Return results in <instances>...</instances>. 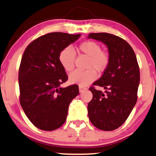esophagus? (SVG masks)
<instances>
[{
  "label": "esophagus",
  "mask_w": 156,
  "mask_h": 156,
  "mask_svg": "<svg viewBox=\"0 0 156 156\" xmlns=\"http://www.w3.org/2000/svg\"><path fill=\"white\" fill-rule=\"evenodd\" d=\"M86 90V88L85 87H82V86H79V90H80V92H82V91H84V90Z\"/></svg>",
  "instance_id": "1"
}]
</instances>
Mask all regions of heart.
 <instances>
[{
    "instance_id": "heart-1",
    "label": "heart",
    "mask_w": 156,
    "mask_h": 156,
    "mask_svg": "<svg viewBox=\"0 0 156 156\" xmlns=\"http://www.w3.org/2000/svg\"><path fill=\"white\" fill-rule=\"evenodd\" d=\"M78 51L88 57L85 71H75L69 75V82L71 84H77L86 86L95 81L96 72L103 73L109 66L110 55L109 52L102 50L98 42L87 40L79 44ZM75 54L70 47H66L59 53L58 60L63 69L66 72H71L74 67Z\"/></svg>"
}]
</instances>
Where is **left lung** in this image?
I'll return each instance as SVG.
<instances>
[{"label": "left lung", "instance_id": "obj_1", "mask_svg": "<svg viewBox=\"0 0 156 156\" xmlns=\"http://www.w3.org/2000/svg\"><path fill=\"white\" fill-rule=\"evenodd\" d=\"M88 38L105 44L110 55L109 66L89 88L93 98L87 106L88 117L97 129L113 131L126 122L136 103L140 67L132 47L122 38L107 33H92ZM95 86L104 87L105 93Z\"/></svg>", "mask_w": 156, "mask_h": 156}]
</instances>
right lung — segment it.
<instances>
[{"label":"right lung","instance_id":"right-lung-1","mask_svg":"<svg viewBox=\"0 0 156 156\" xmlns=\"http://www.w3.org/2000/svg\"><path fill=\"white\" fill-rule=\"evenodd\" d=\"M81 34L49 33L25 49L19 69L20 102L27 118L38 129L53 131L65 122L71 101L79 94L77 85L60 87L68 75L58 56Z\"/></svg>","mask_w":156,"mask_h":156}]
</instances>
